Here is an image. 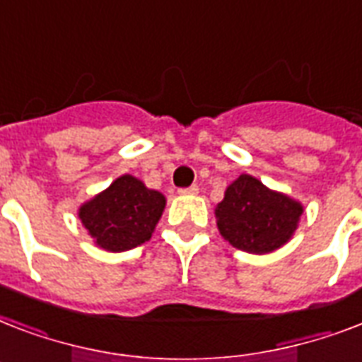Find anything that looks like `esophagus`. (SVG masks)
I'll use <instances>...</instances> for the list:
<instances>
[{
	"instance_id": "34e87169",
	"label": "esophagus",
	"mask_w": 362,
	"mask_h": 362,
	"mask_svg": "<svg viewBox=\"0 0 362 362\" xmlns=\"http://www.w3.org/2000/svg\"><path fill=\"white\" fill-rule=\"evenodd\" d=\"M178 193H180V195H197V193H199V186L182 187V189H178Z\"/></svg>"
}]
</instances>
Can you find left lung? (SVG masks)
I'll list each match as a JSON object with an SVG mask.
<instances>
[{
  "mask_svg": "<svg viewBox=\"0 0 362 362\" xmlns=\"http://www.w3.org/2000/svg\"><path fill=\"white\" fill-rule=\"evenodd\" d=\"M303 212L297 199L270 189L255 176L240 175L216 206V223L231 246L263 255L291 240Z\"/></svg>",
  "mask_w": 362,
  "mask_h": 362,
  "instance_id": "1",
  "label": "left lung"
}]
</instances>
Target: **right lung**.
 <instances>
[{"instance_id": "1", "label": "right lung", "mask_w": 362, "mask_h": 362, "mask_svg": "<svg viewBox=\"0 0 362 362\" xmlns=\"http://www.w3.org/2000/svg\"><path fill=\"white\" fill-rule=\"evenodd\" d=\"M165 204L163 193L146 187L133 175H122L82 203L78 218L95 246L112 253L127 252L152 238Z\"/></svg>"}]
</instances>
